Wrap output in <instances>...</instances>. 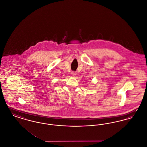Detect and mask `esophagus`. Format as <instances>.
Here are the masks:
<instances>
[{"instance_id":"1","label":"esophagus","mask_w":147,"mask_h":147,"mask_svg":"<svg viewBox=\"0 0 147 147\" xmlns=\"http://www.w3.org/2000/svg\"><path fill=\"white\" fill-rule=\"evenodd\" d=\"M71 75H72L73 76H76L77 73H76V71H72L71 73Z\"/></svg>"}]
</instances>
